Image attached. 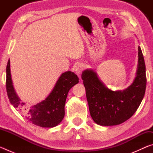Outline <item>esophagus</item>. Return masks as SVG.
Masks as SVG:
<instances>
[{
  "label": "esophagus",
  "instance_id": "obj_1",
  "mask_svg": "<svg viewBox=\"0 0 153 153\" xmlns=\"http://www.w3.org/2000/svg\"><path fill=\"white\" fill-rule=\"evenodd\" d=\"M84 65H83L82 63H77L76 66H75V71H76V73L77 74V75H79L80 74L82 73V72L83 71V70H84Z\"/></svg>",
  "mask_w": 153,
  "mask_h": 153
}]
</instances>
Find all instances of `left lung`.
<instances>
[{
	"mask_svg": "<svg viewBox=\"0 0 153 153\" xmlns=\"http://www.w3.org/2000/svg\"><path fill=\"white\" fill-rule=\"evenodd\" d=\"M82 79L86 88L89 110L93 120L100 126H115L132 116L143 99L146 86V67L138 46V66L134 82L123 91L108 89L92 70H85Z\"/></svg>",
	"mask_w": 153,
	"mask_h": 153,
	"instance_id": "obj_1",
	"label": "left lung"
}]
</instances>
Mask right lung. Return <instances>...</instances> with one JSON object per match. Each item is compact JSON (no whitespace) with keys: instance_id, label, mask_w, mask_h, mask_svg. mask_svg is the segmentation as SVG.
Here are the masks:
<instances>
[{"instance_id":"1","label":"right lung","mask_w":153,"mask_h":153,"mask_svg":"<svg viewBox=\"0 0 153 153\" xmlns=\"http://www.w3.org/2000/svg\"><path fill=\"white\" fill-rule=\"evenodd\" d=\"M6 72L7 92L10 102L29 122L42 128H53L61 122L65 116V104L69 90L79 82L76 74L71 71L62 74L45 100L35 105L28 106L21 102L15 92L10 71V60Z\"/></svg>"}]
</instances>
